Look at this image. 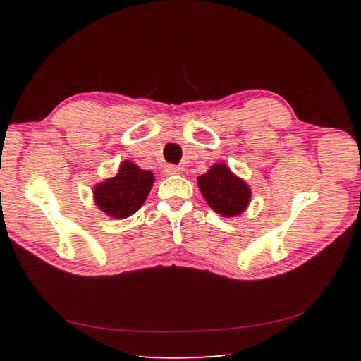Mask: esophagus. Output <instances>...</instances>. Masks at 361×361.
Returning <instances> with one entry per match:
<instances>
[{
    "mask_svg": "<svg viewBox=\"0 0 361 361\" xmlns=\"http://www.w3.org/2000/svg\"><path fill=\"white\" fill-rule=\"evenodd\" d=\"M164 173L169 176V175H178L181 173V167L178 166H173V164H169L164 167Z\"/></svg>",
    "mask_w": 361,
    "mask_h": 361,
    "instance_id": "1",
    "label": "esophagus"
}]
</instances>
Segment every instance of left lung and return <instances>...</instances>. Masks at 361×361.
Wrapping results in <instances>:
<instances>
[{
	"mask_svg": "<svg viewBox=\"0 0 361 361\" xmlns=\"http://www.w3.org/2000/svg\"><path fill=\"white\" fill-rule=\"evenodd\" d=\"M200 192L211 208L221 217H237L247 211L251 189L225 163L212 164L208 172L197 176Z\"/></svg>",
	"mask_w": 361,
	"mask_h": 361,
	"instance_id": "left-lung-1",
	"label": "left lung"
}]
</instances>
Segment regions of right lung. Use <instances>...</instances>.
<instances>
[{"mask_svg": "<svg viewBox=\"0 0 361 361\" xmlns=\"http://www.w3.org/2000/svg\"><path fill=\"white\" fill-rule=\"evenodd\" d=\"M155 176L132 161H122L118 173L97 183L93 189L96 206L111 219H127L141 208Z\"/></svg>", "mask_w": 361, "mask_h": 361, "instance_id": "obj_1", "label": "right lung"}]
</instances>
